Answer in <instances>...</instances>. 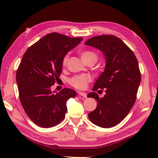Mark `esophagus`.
Segmentation results:
<instances>
[{
	"instance_id": "esophagus-1",
	"label": "esophagus",
	"mask_w": 158,
	"mask_h": 158,
	"mask_svg": "<svg viewBox=\"0 0 158 158\" xmlns=\"http://www.w3.org/2000/svg\"><path fill=\"white\" fill-rule=\"evenodd\" d=\"M78 94L80 95V96L84 97V98H86V97H87V94H86L85 93H84V92L80 91V92H78Z\"/></svg>"
}]
</instances>
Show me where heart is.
Returning a JSON list of instances; mask_svg holds the SVG:
<instances>
[{
  "mask_svg": "<svg viewBox=\"0 0 158 158\" xmlns=\"http://www.w3.org/2000/svg\"><path fill=\"white\" fill-rule=\"evenodd\" d=\"M81 59L83 62L86 64H94L98 61L99 55L97 52L92 50V49H86L81 52ZM69 55H65L62 59V65L66 66L68 64ZM91 81V77L88 75H75L70 79L69 83L73 87L77 89L83 90L87 87L88 83Z\"/></svg>",
  "mask_w": 158,
  "mask_h": 158,
  "instance_id": "1",
  "label": "heart"
}]
</instances>
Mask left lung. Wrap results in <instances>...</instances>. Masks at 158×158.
Here are the masks:
<instances>
[{"label": "left lung", "mask_w": 158, "mask_h": 158, "mask_svg": "<svg viewBox=\"0 0 158 158\" xmlns=\"http://www.w3.org/2000/svg\"><path fill=\"white\" fill-rule=\"evenodd\" d=\"M85 44L101 50L106 60L104 71L93 88L94 92L88 95L98 102L88 118L97 126L110 128L119 124L135 104L141 82L139 64L132 50L114 35L94 36ZM98 89L105 90L103 98L94 93Z\"/></svg>", "instance_id": "obj_1"}]
</instances>
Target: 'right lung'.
I'll return each mask as SVG.
<instances>
[{
  "label": "right lung",
  "instance_id": "1",
  "mask_svg": "<svg viewBox=\"0 0 158 158\" xmlns=\"http://www.w3.org/2000/svg\"><path fill=\"white\" fill-rule=\"evenodd\" d=\"M82 40L53 32L23 55L16 75L19 99L26 114L38 126L49 128L61 122L67 112V101L76 96L70 88L54 94L51 87L62 73L64 56Z\"/></svg>",
  "mask_w": 158,
  "mask_h": 158
}]
</instances>
